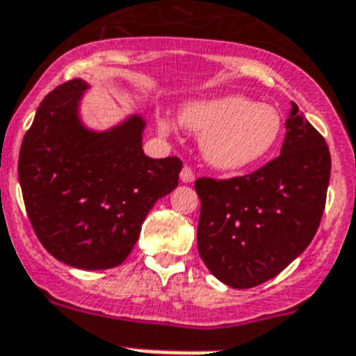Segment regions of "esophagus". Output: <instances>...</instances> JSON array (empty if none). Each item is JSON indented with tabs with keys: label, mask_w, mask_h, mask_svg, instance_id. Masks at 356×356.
<instances>
[{
	"label": "esophagus",
	"mask_w": 356,
	"mask_h": 356,
	"mask_svg": "<svg viewBox=\"0 0 356 356\" xmlns=\"http://www.w3.org/2000/svg\"><path fill=\"white\" fill-rule=\"evenodd\" d=\"M180 180L184 181V184H193V181H194V172H193V169H191V167L185 165L184 169H181Z\"/></svg>",
	"instance_id": "esophagus-1"
}]
</instances>
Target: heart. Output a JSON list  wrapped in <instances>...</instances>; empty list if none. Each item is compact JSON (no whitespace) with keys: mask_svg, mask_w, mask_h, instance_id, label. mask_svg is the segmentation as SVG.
<instances>
[{"mask_svg":"<svg viewBox=\"0 0 356 356\" xmlns=\"http://www.w3.org/2000/svg\"><path fill=\"white\" fill-rule=\"evenodd\" d=\"M180 120L189 131L202 135L203 160L221 172H239L259 163L275 147L282 129L277 109L239 93L189 102ZM158 127L169 133L171 124L160 118Z\"/></svg>","mask_w":356,"mask_h":356,"instance_id":"obj_1","label":"heart"}]
</instances>
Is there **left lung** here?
<instances>
[{
	"label": "left lung",
	"instance_id": "8db88e82",
	"mask_svg": "<svg viewBox=\"0 0 356 356\" xmlns=\"http://www.w3.org/2000/svg\"><path fill=\"white\" fill-rule=\"evenodd\" d=\"M281 154L232 180L198 178V252L227 286L254 288L306 250L323 218L331 156L291 102Z\"/></svg>",
	"mask_w": 356,
	"mask_h": 356
}]
</instances>
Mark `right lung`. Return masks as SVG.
Masks as SVG:
<instances>
[{"label": "right lung", "instance_id": "obj_1", "mask_svg": "<svg viewBox=\"0 0 356 356\" xmlns=\"http://www.w3.org/2000/svg\"><path fill=\"white\" fill-rule=\"evenodd\" d=\"M86 90V81L74 79L42 99L17 172L42 247L74 268L106 270L129 256L145 216L178 187L181 162L145 156L142 115L90 129L81 118Z\"/></svg>", "mask_w": 356, "mask_h": 356}]
</instances>
